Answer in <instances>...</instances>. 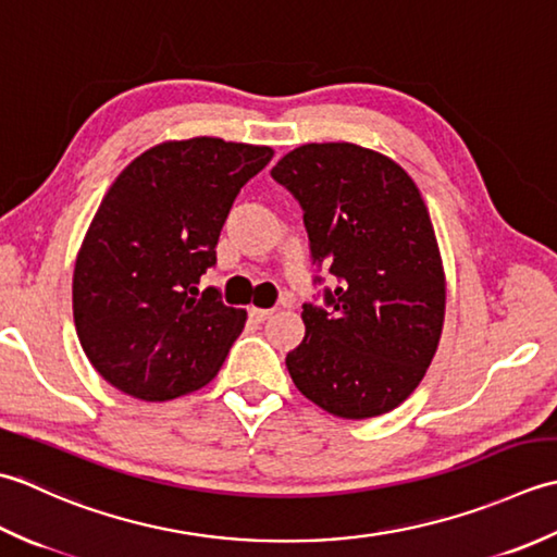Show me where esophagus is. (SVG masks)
Listing matches in <instances>:
<instances>
[{
  "label": "esophagus",
  "instance_id": "obj_1",
  "mask_svg": "<svg viewBox=\"0 0 557 557\" xmlns=\"http://www.w3.org/2000/svg\"><path fill=\"white\" fill-rule=\"evenodd\" d=\"M247 312H249V317H252L255 322H264V320H269L271 314H274V310H264V308H249Z\"/></svg>",
  "mask_w": 557,
  "mask_h": 557
}]
</instances>
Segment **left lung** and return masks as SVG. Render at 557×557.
Returning a JSON list of instances; mask_svg holds the SVG:
<instances>
[{
	"label": "left lung",
	"mask_w": 557,
	"mask_h": 557,
	"mask_svg": "<svg viewBox=\"0 0 557 557\" xmlns=\"http://www.w3.org/2000/svg\"><path fill=\"white\" fill-rule=\"evenodd\" d=\"M271 177L300 203L312 264L338 281L320 305H302L305 338L286 356L295 387L348 421L392 411L421 384L445 322V271L421 191L356 144H305Z\"/></svg>",
	"instance_id": "8db88e82"
}]
</instances>
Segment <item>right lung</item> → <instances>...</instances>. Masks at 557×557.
<instances>
[{
    "instance_id": "1",
    "label": "right lung",
    "mask_w": 557,
    "mask_h": 557,
    "mask_svg": "<svg viewBox=\"0 0 557 557\" xmlns=\"http://www.w3.org/2000/svg\"><path fill=\"white\" fill-rule=\"evenodd\" d=\"M269 146L213 136L153 146L122 170L90 221L74 269L84 354L120 392L170 401L215 377L247 312L197 288L240 189Z\"/></svg>"
}]
</instances>
